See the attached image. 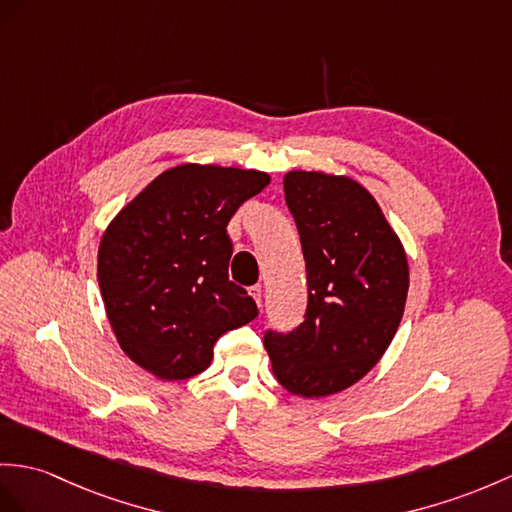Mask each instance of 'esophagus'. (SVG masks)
Wrapping results in <instances>:
<instances>
[{
  "instance_id": "obj_1",
  "label": "esophagus",
  "mask_w": 512,
  "mask_h": 512,
  "mask_svg": "<svg viewBox=\"0 0 512 512\" xmlns=\"http://www.w3.org/2000/svg\"><path fill=\"white\" fill-rule=\"evenodd\" d=\"M249 295H252L254 302L260 306V302H263V286H260V284L249 286Z\"/></svg>"
}]
</instances>
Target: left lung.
Listing matches in <instances>:
<instances>
[{"label":"left lung","instance_id":"left-lung-1","mask_svg":"<svg viewBox=\"0 0 512 512\" xmlns=\"http://www.w3.org/2000/svg\"><path fill=\"white\" fill-rule=\"evenodd\" d=\"M284 197L302 241L308 306L289 334H265V350L286 391L328 397L365 378L391 345L406 306L408 260L360 182L289 171Z\"/></svg>","mask_w":512,"mask_h":512}]
</instances>
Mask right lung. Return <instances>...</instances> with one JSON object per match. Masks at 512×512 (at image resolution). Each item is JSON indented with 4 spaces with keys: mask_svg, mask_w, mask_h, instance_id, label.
Wrapping results in <instances>:
<instances>
[{
    "mask_svg": "<svg viewBox=\"0 0 512 512\" xmlns=\"http://www.w3.org/2000/svg\"><path fill=\"white\" fill-rule=\"evenodd\" d=\"M271 182L265 171L186 165L162 171L108 223L97 282L126 356L160 380H186L213 360L221 334L258 315L228 278V223Z\"/></svg>",
    "mask_w": 512,
    "mask_h": 512,
    "instance_id": "add662e5",
    "label": "right lung"
}]
</instances>
